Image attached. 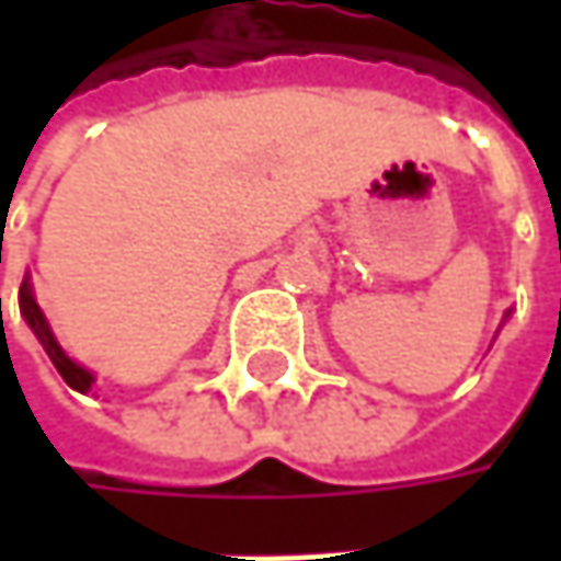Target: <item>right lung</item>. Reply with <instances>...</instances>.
Here are the masks:
<instances>
[{
    "instance_id": "add662e5",
    "label": "right lung",
    "mask_w": 561,
    "mask_h": 561,
    "mask_svg": "<svg viewBox=\"0 0 561 561\" xmlns=\"http://www.w3.org/2000/svg\"><path fill=\"white\" fill-rule=\"evenodd\" d=\"M19 308H22V318L28 321V328L35 331V337L42 341L45 354L51 357V364L57 367V374L64 377V383L77 392L90 390V387H93V374H90V370H83L80 364H73V360L60 351L57 337L51 334V328H48L45 311H42V308H38V301H35V291H32V282H28V276H25V282H22V288H19Z\"/></svg>"
}]
</instances>
